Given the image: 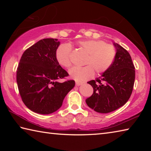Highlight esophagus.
Wrapping results in <instances>:
<instances>
[{
	"mask_svg": "<svg viewBox=\"0 0 151 151\" xmlns=\"http://www.w3.org/2000/svg\"><path fill=\"white\" fill-rule=\"evenodd\" d=\"M76 86H80L81 85H83V83H81V82H78V81H76Z\"/></svg>",
	"mask_w": 151,
	"mask_h": 151,
	"instance_id": "obj_1",
	"label": "esophagus"
}]
</instances>
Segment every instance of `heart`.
<instances>
[{
    "instance_id": "1",
    "label": "heart",
    "mask_w": 151,
    "mask_h": 151,
    "mask_svg": "<svg viewBox=\"0 0 151 151\" xmlns=\"http://www.w3.org/2000/svg\"><path fill=\"white\" fill-rule=\"evenodd\" d=\"M86 56L83 67H73L68 71L70 76L75 81L83 82L92 78L94 71L98 75L105 72L111 66L116 55L113 46L106 45L103 40H85L76 43ZM71 47L68 44H62L56 50V59L60 66L70 67Z\"/></svg>"
}]
</instances>
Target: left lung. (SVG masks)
Returning a JSON list of instances; mask_svg holds the SVG:
<instances>
[{"label": "left lung", "instance_id": "8db88e82", "mask_svg": "<svg viewBox=\"0 0 151 151\" xmlns=\"http://www.w3.org/2000/svg\"><path fill=\"white\" fill-rule=\"evenodd\" d=\"M113 45L116 55L111 66L101 76L88 82L93 86V94L86 99V103L100 113H108L123 106L133 89L135 70L131 55L117 43Z\"/></svg>", "mask_w": 151, "mask_h": 151}]
</instances>
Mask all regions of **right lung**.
I'll return each mask as SVG.
<instances>
[{"instance_id": "right-lung-1", "label": "right lung", "mask_w": 151, "mask_h": 151, "mask_svg": "<svg viewBox=\"0 0 151 151\" xmlns=\"http://www.w3.org/2000/svg\"><path fill=\"white\" fill-rule=\"evenodd\" d=\"M60 43L57 39L39 40L24 51L17 68V83L22 100L37 113L57 111L75 85L73 80L58 81L68 75L56 59Z\"/></svg>"}]
</instances>
